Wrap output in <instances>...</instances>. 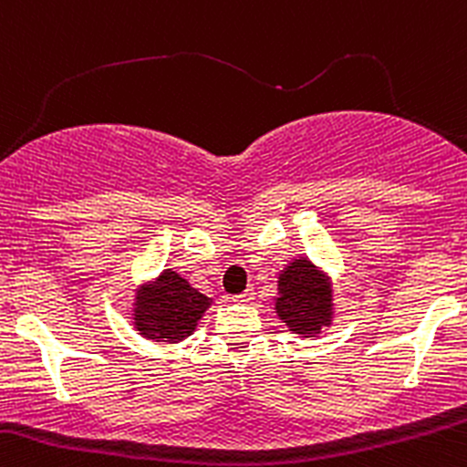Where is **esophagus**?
I'll list each match as a JSON object with an SVG mask.
<instances>
[{
    "label": "esophagus",
    "instance_id": "esophagus-1",
    "mask_svg": "<svg viewBox=\"0 0 467 467\" xmlns=\"http://www.w3.org/2000/svg\"><path fill=\"white\" fill-rule=\"evenodd\" d=\"M252 299H254V290H244L234 296V301H238V304H252Z\"/></svg>",
    "mask_w": 467,
    "mask_h": 467
}]
</instances>
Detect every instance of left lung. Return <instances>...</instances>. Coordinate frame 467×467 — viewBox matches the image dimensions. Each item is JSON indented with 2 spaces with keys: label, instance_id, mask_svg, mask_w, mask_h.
I'll return each mask as SVG.
<instances>
[{
  "label": "left lung",
  "instance_id": "8db88e82",
  "mask_svg": "<svg viewBox=\"0 0 467 467\" xmlns=\"http://www.w3.org/2000/svg\"><path fill=\"white\" fill-rule=\"evenodd\" d=\"M276 285L274 310L290 333H296L299 337H317L333 324V278L310 258H292L278 272Z\"/></svg>",
  "mask_w": 467,
  "mask_h": 467
}]
</instances>
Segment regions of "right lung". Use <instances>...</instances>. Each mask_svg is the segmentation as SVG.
<instances>
[{"instance_id":"right-lung-1","label":"right lung","mask_w":467,"mask_h":467,"mask_svg":"<svg viewBox=\"0 0 467 467\" xmlns=\"http://www.w3.org/2000/svg\"><path fill=\"white\" fill-rule=\"evenodd\" d=\"M213 304L175 269H163L155 281L134 292L132 324L141 337L157 344H180L195 333L198 321Z\"/></svg>"}]
</instances>
